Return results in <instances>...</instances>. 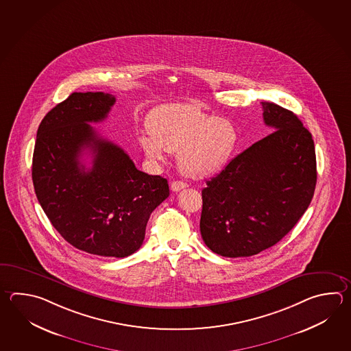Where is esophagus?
Wrapping results in <instances>:
<instances>
[{
	"mask_svg": "<svg viewBox=\"0 0 351 351\" xmlns=\"http://www.w3.org/2000/svg\"><path fill=\"white\" fill-rule=\"evenodd\" d=\"M186 187L187 184L184 182V181H173V182H171V190L173 193H178L180 190L186 189Z\"/></svg>",
	"mask_w": 351,
	"mask_h": 351,
	"instance_id": "1",
	"label": "esophagus"
}]
</instances>
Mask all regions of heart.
I'll return each instance as SVG.
<instances>
[{"mask_svg":"<svg viewBox=\"0 0 351 351\" xmlns=\"http://www.w3.org/2000/svg\"><path fill=\"white\" fill-rule=\"evenodd\" d=\"M237 131L226 119L208 114L193 104H171L155 108L149 130L138 136L146 158L164 161L165 151L178 152L180 171L204 179L222 170L237 149Z\"/></svg>","mask_w":351,"mask_h":351,"instance_id":"heart-1","label":"heart"}]
</instances>
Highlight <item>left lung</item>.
<instances>
[{
    "instance_id": "obj_1",
    "label": "left lung",
    "mask_w": 351,
    "mask_h": 351,
    "mask_svg": "<svg viewBox=\"0 0 351 351\" xmlns=\"http://www.w3.org/2000/svg\"><path fill=\"white\" fill-rule=\"evenodd\" d=\"M275 130L232 158L202 190L204 243L226 258L256 255L279 243L314 196V140L296 114L261 102Z\"/></svg>"
}]
</instances>
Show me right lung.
Here are the masks:
<instances>
[{
	"label": "right lung",
	"mask_w": 351,
	"mask_h": 351,
	"mask_svg": "<svg viewBox=\"0 0 351 351\" xmlns=\"http://www.w3.org/2000/svg\"><path fill=\"white\" fill-rule=\"evenodd\" d=\"M114 96L73 93L37 130L32 181L52 226L79 250L126 258L140 249L150 215L170 195L167 180L137 170L120 146L99 136L90 122L108 117ZM88 147L91 169L79 162Z\"/></svg>",
	"instance_id": "right-lung-1"
}]
</instances>
